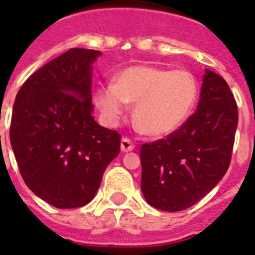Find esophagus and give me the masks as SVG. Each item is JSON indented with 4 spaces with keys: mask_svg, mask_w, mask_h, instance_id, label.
Listing matches in <instances>:
<instances>
[{
    "mask_svg": "<svg viewBox=\"0 0 255 255\" xmlns=\"http://www.w3.org/2000/svg\"><path fill=\"white\" fill-rule=\"evenodd\" d=\"M134 148V141L130 140L129 138H123V140H121V150H123V152H130V150H132Z\"/></svg>",
    "mask_w": 255,
    "mask_h": 255,
    "instance_id": "1",
    "label": "esophagus"
}]
</instances>
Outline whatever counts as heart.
Returning a JSON list of instances; mask_svg holds the SVG:
<instances>
[{"instance_id":"obj_1","label":"heart","mask_w":255,"mask_h":255,"mask_svg":"<svg viewBox=\"0 0 255 255\" xmlns=\"http://www.w3.org/2000/svg\"><path fill=\"white\" fill-rule=\"evenodd\" d=\"M198 82L188 70L130 66L115 83L98 87L96 105L106 123L116 125L130 103L134 120L145 134L163 136L177 130L190 116L198 100Z\"/></svg>"}]
</instances>
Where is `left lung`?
<instances>
[{
	"mask_svg": "<svg viewBox=\"0 0 255 255\" xmlns=\"http://www.w3.org/2000/svg\"><path fill=\"white\" fill-rule=\"evenodd\" d=\"M236 126L231 89L207 69L197 111L166 139L141 145V191L148 203L177 212L206 197L229 168Z\"/></svg>",
	"mask_w": 255,
	"mask_h": 255,
	"instance_id": "8db88e82",
	"label": "left lung"
}]
</instances>
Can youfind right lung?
<instances>
[{
    "mask_svg": "<svg viewBox=\"0 0 255 255\" xmlns=\"http://www.w3.org/2000/svg\"><path fill=\"white\" fill-rule=\"evenodd\" d=\"M100 55L69 49L31 74L13 103L10 141L22 180L56 208L89 203L120 153V134L92 116V64Z\"/></svg>",
    "mask_w": 255,
    "mask_h": 255,
    "instance_id": "obj_1",
    "label": "right lung"
}]
</instances>
